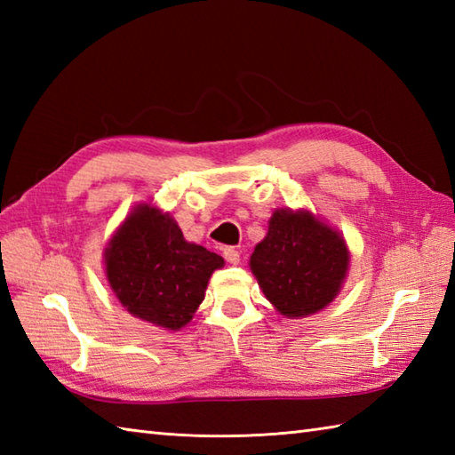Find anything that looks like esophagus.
<instances>
[{"mask_svg": "<svg viewBox=\"0 0 455 455\" xmlns=\"http://www.w3.org/2000/svg\"><path fill=\"white\" fill-rule=\"evenodd\" d=\"M222 256H225V259L228 264H233V266H236L238 262H240V252L236 248H233V246H227V248H222Z\"/></svg>", "mask_w": 455, "mask_h": 455, "instance_id": "esophagus-1", "label": "esophagus"}]
</instances>
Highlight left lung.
<instances>
[{"instance_id":"obj_1","label":"left lung","mask_w":455,"mask_h":455,"mask_svg":"<svg viewBox=\"0 0 455 455\" xmlns=\"http://www.w3.org/2000/svg\"><path fill=\"white\" fill-rule=\"evenodd\" d=\"M350 266L342 235L311 211L277 209L266 238L250 256L267 301L289 318L308 316L334 301Z\"/></svg>"}]
</instances>
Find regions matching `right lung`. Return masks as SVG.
<instances>
[{
	"instance_id": "add662e5",
	"label": "right lung",
	"mask_w": 455,
	"mask_h": 455,
	"mask_svg": "<svg viewBox=\"0 0 455 455\" xmlns=\"http://www.w3.org/2000/svg\"><path fill=\"white\" fill-rule=\"evenodd\" d=\"M108 282L127 311L168 331L186 326L205 299L219 254L188 243L170 212L134 207L105 248Z\"/></svg>"
}]
</instances>
